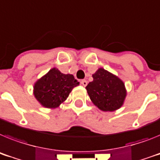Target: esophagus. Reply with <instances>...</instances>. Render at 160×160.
I'll return each instance as SVG.
<instances>
[{"instance_id":"1","label":"esophagus","mask_w":160,"mask_h":160,"mask_svg":"<svg viewBox=\"0 0 160 160\" xmlns=\"http://www.w3.org/2000/svg\"><path fill=\"white\" fill-rule=\"evenodd\" d=\"M81 84L82 86H84V87H86V86L87 85V80H85V79H84V80H82Z\"/></svg>"}]
</instances>
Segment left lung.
<instances>
[{"mask_svg":"<svg viewBox=\"0 0 160 160\" xmlns=\"http://www.w3.org/2000/svg\"><path fill=\"white\" fill-rule=\"evenodd\" d=\"M92 77L93 81L86 87L92 103L103 112L119 109L127 95L122 80L103 68L98 69Z\"/></svg>","mask_w":160,"mask_h":160,"instance_id":"obj_1","label":"left lung"}]
</instances>
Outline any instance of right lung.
I'll return each instance as SVG.
<instances>
[{"label": "right lung", "instance_id": "obj_1", "mask_svg": "<svg viewBox=\"0 0 160 160\" xmlns=\"http://www.w3.org/2000/svg\"><path fill=\"white\" fill-rule=\"evenodd\" d=\"M79 85L73 75L52 68L34 85V95L43 107L56 108L65 102L73 87Z\"/></svg>", "mask_w": 160, "mask_h": 160}]
</instances>
